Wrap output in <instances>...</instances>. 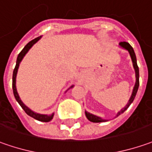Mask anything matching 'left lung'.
<instances>
[{
  "label": "left lung",
  "mask_w": 152,
  "mask_h": 152,
  "mask_svg": "<svg viewBox=\"0 0 152 152\" xmlns=\"http://www.w3.org/2000/svg\"><path fill=\"white\" fill-rule=\"evenodd\" d=\"M119 45L121 48H123L124 50H126L129 53V55H130V58H131V60H132V63H133V67L134 69V72H135V84H134V86L133 92H132V94H131V97L129 100V102L127 103V105L125 107H124L123 109H121L119 112L117 113L116 117H118V115H120L121 113H123L129 107V105L133 102L134 99L135 97V95L137 93V91H138L139 85H140V82H139V67L137 66V61H136V56H135V54H134V51L133 48L131 47V45H129L127 42H120L119 43ZM85 114H86V117L87 118L88 120H90L91 122H93V123H101V122H105V121H107V119H103V118H100L98 116H96L92 113H90L86 112L85 111Z\"/></svg>",
  "instance_id": "left-lung-1"
}]
</instances>
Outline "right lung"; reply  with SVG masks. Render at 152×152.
<instances>
[{"label":"right lung","instance_id":"1","mask_svg":"<svg viewBox=\"0 0 152 152\" xmlns=\"http://www.w3.org/2000/svg\"><path fill=\"white\" fill-rule=\"evenodd\" d=\"M40 39H41V36L36 38V39H33L32 41H30L28 44L26 45L23 49V50L19 53L18 56V59H17L16 66H15V69H14L13 71V75H12V89H13V94L14 97L16 98V100L18 101V102L20 104V106L23 107V109L24 111H25V113H26L28 115H29V116L32 117V118H35V119H37V120H39V121H42V122H50V120L53 118V117H54V113L50 114V115H47V114H40V113H35L34 112V111H32L29 107H27L23 102H22V100L20 99L18 93V91H17V87H16V77H17V73H18L19 65H20L22 60L23 59V57L25 56V55H26V54L28 52V50L32 48V46H33L35 43H37ZM71 87H73V86H71L70 88H71Z\"/></svg>","mask_w":152,"mask_h":152}]
</instances>
